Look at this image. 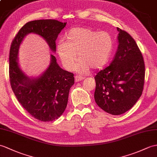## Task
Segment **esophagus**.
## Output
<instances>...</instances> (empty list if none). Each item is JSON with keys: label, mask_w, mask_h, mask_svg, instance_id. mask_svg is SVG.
Wrapping results in <instances>:
<instances>
[{"label": "esophagus", "mask_w": 157, "mask_h": 157, "mask_svg": "<svg viewBox=\"0 0 157 157\" xmlns=\"http://www.w3.org/2000/svg\"><path fill=\"white\" fill-rule=\"evenodd\" d=\"M83 77H82V76H80V75H76L75 77V82H79L81 81V80H83Z\"/></svg>", "instance_id": "34e87169"}]
</instances>
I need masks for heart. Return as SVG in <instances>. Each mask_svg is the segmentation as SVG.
<instances>
[{
  "label": "heart",
  "instance_id": "heart-1",
  "mask_svg": "<svg viewBox=\"0 0 157 157\" xmlns=\"http://www.w3.org/2000/svg\"><path fill=\"white\" fill-rule=\"evenodd\" d=\"M65 40L57 44V52L63 66L68 70L74 67L79 73H86L90 68L98 70L106 64L113 48V40L108 32H98L88 27H76L65 35Z\"/></svg>",
  "mask_w": 157,
  "mask_h": 157
}]
</instances>
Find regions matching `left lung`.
Listing matches in <instances>:
<instances>
[{
  "instance_id": "obj_1",
  "label": "left lung",
  "mask_w": 157,
  "mask_h": 157,
  "mask_svg": "<svg viewBox=\"0 0 157 157\" xmlns=\"http://www.w3.org/2000/svg\"><path fill=\"white\" fill-rule=\"evenodd\" d=\"M117 30L119 45L114 59L94 78L96 102L112 115L124 114L136 103L145 76L144 58L136 41L126 31Z\"/></svg>"
}]
</instances>
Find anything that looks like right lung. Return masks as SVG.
Masks as SVG:
<instances>
[{"label":"right lung","mask_w":157,"mask_h":157,"mask_svg":"<svg viewBox=\"0 0 157 157\" xmlns=\"http://www.w3.org/2000/svg\"><path fill=\"white\" fill-rule=\"evenodd\" d=\"M66 23L54 19L28 22L21 28L11 43L9 53V78L11 88L22 105L33 117L43 122L57 119L66 108L69 92L74 84V74L61 69L51 55L49 67L35 79L27 77L18 64V52L25 35L34 33L45 39L52 52L56 41Z\"/></svg>","instance_id":"obj_1"}]
</instances>
